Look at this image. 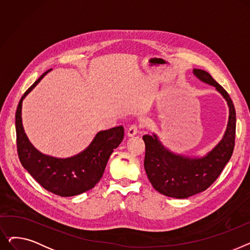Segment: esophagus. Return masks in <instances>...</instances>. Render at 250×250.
I'll return each mask as SVG.
<instances>
[{"label":"esophagus","mask_w":250,"mask_h":250,"mask_svg":"<svg viewBox=\"0 0 250 250\" xmlns=\"http://www.w3.org/2000/svg\"><path fill=\"white\" fill-rule=\"evenodd\" d=\"M139 130V125L137 124H133L132 125H130L128 128H127V136L128 137H132V136H135Z\"/></svg>","instance_id":"esophagus-1"}]
</instances>
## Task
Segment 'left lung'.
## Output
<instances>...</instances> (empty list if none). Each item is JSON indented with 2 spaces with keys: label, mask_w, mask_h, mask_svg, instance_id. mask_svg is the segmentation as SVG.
Here are the masks:
<instances>
[{
  "label": "left lung",
  "mask_w": 250,
  "mask_h": 250,
  "mask_svg": "<svg viewBox=\"0 0 250 250\" xmlns=\"http://www.w3.org/2000/svg\"><path fill=\"white\" fill-rule=\"evenodd\" d=\"M193 74L203 82L216 87L226 99L229 122L222 141L202 158L192 159L169 152L155 135L143 137L146 148L144 167L147 176L157 191L170 198L186 199L211 187L230 160L235 146L236 112L227 91L208 72L193 69Z\"/></svg>",
  "instance_id": "left-lung-1"
}]
</instances>
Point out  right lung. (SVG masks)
Listing matches in <instances>:
<instances>
[{"mask_svg":"<svg viewBox=\"0 0 250 250\" xmlns=\"http://www.w3.org/2000/svg\"><path fill=\"white\" fill-rule=\"evenodd\" d=\"M50 70L43 73L21 97L16 110L17 151L22 166L46 190L60 196H73L93 188L101 179L109 156L122 143L123 125L99 132L80 154L55 158L37 151L26 137L21 118L22 101Z\"/></svg>","mask_w":250,"mask_h":250,"instance_id":"1","label":"right lung"}]
</instances>
